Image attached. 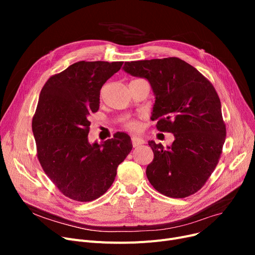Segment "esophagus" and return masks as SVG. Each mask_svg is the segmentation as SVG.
Instances as JSON below:
<instances>
[{"label":"esophagus","mask_w":255,"mask_h":255,"mask_svg":"<svg viewBox=\"0 0 255 255\" xmlns=\"http://www.w3.org/2000/svg\"><path fill=\"white\" fill-rule=\"evenodd\" d=\"M131 140H132V145L134 146V148H137L138 145H141V144H143V139L142 138H139V137H137V136H133L132 138H131Z\"/></svg>","instance_id":"1"}]
</instances>
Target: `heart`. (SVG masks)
<instances>
[{"label":"heart","instance_id":"heart-1","mask_svg":"<svg viewBox=\"0 0 255 255\" xmlns=\"http://www.w3.org/2000/svg\"><path fill=\"white\" fill-rule=\"evenodd\" d=\"M126 125L131 130H137L139 128V123L137 122V121H130V122H127Z\"/></svg>","mask_w":255,"mask_h":255}]
</instances>
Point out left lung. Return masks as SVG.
<instances>
[{"instance_id":"obj_1","label":"left lung","mask_w":255,"mask_h":255,"mask_svg":"<svg viewBox=\"0 0 255 255\" xmlns=\"http://www.w3.org/2000/svg\"><path fill=\"white\" fill-rule=\"evenodd\" d=\"M123 70L148 80L155 96L151 119L175 136L166 148L149 140L154 160L145 173L154 188L183 198L198 191L215 169L225 141L221 103L209 80L179 58L126 62Z\"/></svg>"}]
</instances>
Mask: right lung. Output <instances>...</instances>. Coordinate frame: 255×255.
I'll use <instances>...</instances> for the list:
<instances>
[{
  "mask_svg": "<svg viewBox=\"0 0 255 255\" xmlns=\"http://www.w3.org/2000/svg\"><path fill=\"white\" fill-rule=\"evenodd\" d=\"M123 62H85L51 76L41 90L32 129L39 162L59 190L77 202L103 195L117 168L132 150L131 138L117 132L103 143L89 141V117L99 110L100 90Z\"/></svg>",
  "mask_w": 255,
  "mask_h": 255,
  "instance_id": "1",
  "label": "right lung"
}]
</instances>
